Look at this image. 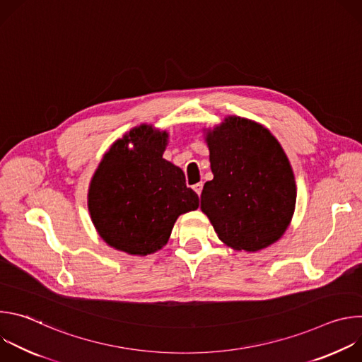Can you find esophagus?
I'll use <instances>...</instances> for the list:
<instances>
[{
    "mask_svg": "<svg viewBox=\"0 0 362 362\" xmlns=\"http://www.w3.org/2000/svg\"><path fill=\"white\" fill-rule=\"evenodd\" d=\"M202 189H203V183L200 182V183H196V185H193V190L200 196V193H202Z\"/></svg>",
    "mask_w": 362,
    "mask_h": 362,
    "instance_id": "esophagus-1",
    "label": "esophagus"
}]
</instances>
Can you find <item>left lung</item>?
<instances>
[{
  "instance_id": "8db88e82",
  "label": "left lung",
  "mask_w": 362,
  "mask_h": 362,
  "mask_svg": "<svg viewBox=\"0 0 362 362\" xmlns=\"http://www.w3.org/2000/svg\"><path fill=\"white\" fill-rule=\"evenodd\" d=\"M204 139L214 179L203 186L200 209L219 239L247 252L276 242L296 202L293 172L279 141L264 126L236 116Z\"/></svg>"
}]
</instances>
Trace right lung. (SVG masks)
Returning <instances> with one entry per match:
<instances>
[{
	"label": "right lung",
	"instance_id": "add662e5",
	"mask_svg": "<svg viewBox=\"0 0 362 362\" xmlns=\"http://www.w3.org/2000/svg\"><path fill=\"white\" fill-rule=\"evenodd\" d=\"M168 139L151 126L134 127L112 144L93 175L88 212L103 240L117 250L144 256L162 249L176 219L199 208L182 169L163 159Z\"/></svg>",
	"mask_w": 362,
	"mask_h": 362
}]
</instances>
